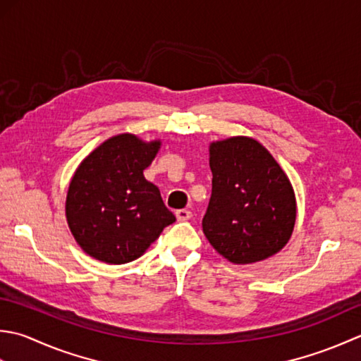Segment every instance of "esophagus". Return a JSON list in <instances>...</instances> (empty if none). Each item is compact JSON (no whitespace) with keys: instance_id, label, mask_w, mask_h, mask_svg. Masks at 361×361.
<instances>
[{"instance_id":"34e87169","label":"esophagus","mask_w":361,"mask_h":361,"mask_svg":"<svg viewBox=\"0 0 361 361\" xmlns=\"http://www.w3.org/2000/svg\"><path fill=\"white\" fill-rule=\"evenodd\" d=\"M176 218L179 219V221H187V219L191 218V212L187 209H180V210H176Z\"/></svg>"}]
</instances>
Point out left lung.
Wrapping results in <instances>:
<instances>
[{
    "label": "left lung",
    "mask_w": 361,
    "mask_h": 361,
    "mask_svg": "<svg viewBox=\"0 0 361 361\" xmlns=\"http://www.w3.org/2000/svg\"><path fill=\"white\" fill-rule=\"evenodd\" d=\"M212 196L202 218L210 245L235 264L268 259L288 243L296 221L290 179L249 137L210 143Z\"/></svg>",
    "instance_id": "obj_1"
}]
</instances>
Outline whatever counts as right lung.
<instances>
[{"label":"right lung","instance_id":"right-lung-1","mask_svg":"<svg viewBox=\"0 0 361 361\" xmlns=\"http://www.w3.org/2000/svg\"><path fill=\"white\" fill-rule=\"evenodd\" d=\"M160 149L132 134L110 137L80 161L65 215L78 245L93 259L123 264L142 257L176 216L143 170Z\"/></svg>","mask_w":361,"mask_h":361}]
</instances>
